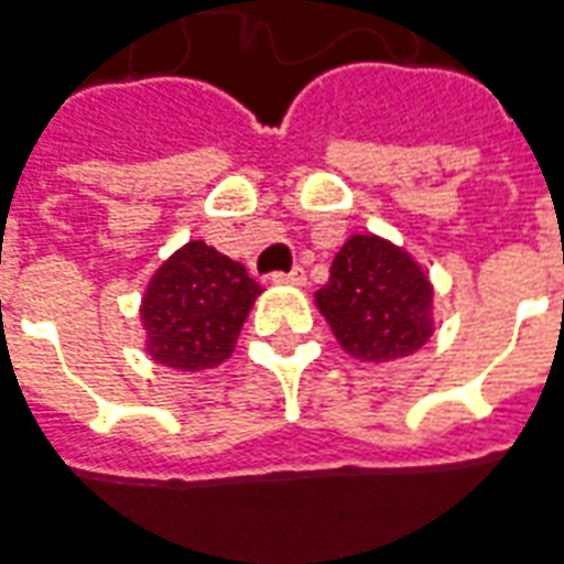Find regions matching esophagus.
I'll list each match as a JSON object with an SVG mask.
<instances>
[{
  "label": "esophagus",
  "instance_id": "34e87169",
  "mask_svg": "<svg viewBox=\"0 0 564 564\" xmlns=\"http://www.w3.org/2000/svg\"><path fill=\"white\" fill-rule=\"evenodd\" d=\"M271 281H278V283H305V269H302V265H295L293 271H274V274H271Z\"/></svg>",
  "mask_w": 564,
  "mask_h": 564
}]
</instances>
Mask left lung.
<instances>
[{"instance_id":"8db88e82","label":"left lung","mask_w":564,"mask_h":564,"mask_svg":"<svg viewBox=\"0 0 564 564\" xmlns=\"http://www.w3.org/2000/svg\"><path fill=\"white\" fill-rule=\"evenodd\" d=\"M431 283L412 256L376 235L350 238L317 290V308L357 360L409 357L431 338Z\"/></svg>"}]
</instances>
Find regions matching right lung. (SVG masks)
I'll return each mask as SVG.
<instances>
[{"mask_svg":"<svg viewBox=\"0 0 564 564\" xmlns=\"http://www.w3.org/2000/svg\"><path fill=\"white\" fill-rule=\"evenodd\" d=\"M259 293L262 286L241 262L204 241L186 243L145 290L143 326L152 360L186 372L223 364Z\"/></svg>","mask_w":564,"mask_h":564,"instance_id":"right-lung-1","label":"right lung"}]
</instances>
